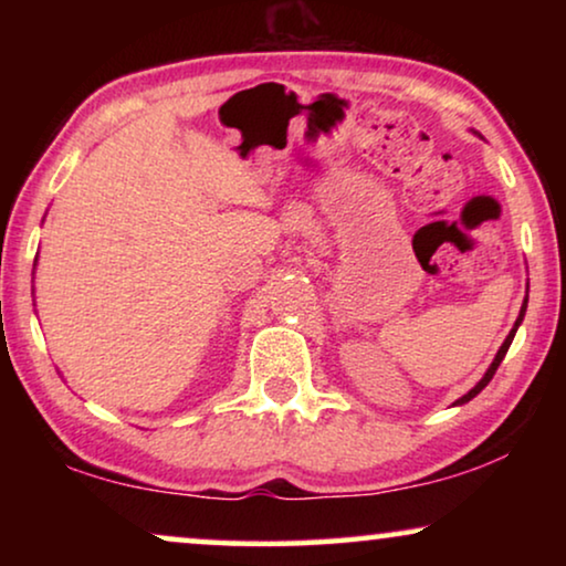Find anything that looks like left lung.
I'll list each match as a JSON object with an SVG mask.
<instances>
[{"instance_id": "8db88e82", "label": "left lung", "mask_w": 566, "mask_h": 566, "mask_svg": "<svg viewBox=\"0 0 566 566\" xmlns=\"http://www.w3.org/2000/svg\"><path fill=\"white\" fill-rule=\"evenodd\" d=\"M525 301H528V298H525ZM523 314H525V304H523V308H521V316H517L515 327H513V329H510V335H507V339H505V343H502V347H500V353H497V355H494V360H492V366H490V370H486V374H484V378H482V381H479V384L474 386V389H471L469 394H463V397H461L459 401H455V405H467V401H469V399H474V397H476V394H479V391H482V389H484V386L492 381V376H494V374H497V368H500V363H502V358H505V353H507V347H510V343H513V337H515V332H517V324H521V322H523Z\"/></svg>"}]
</instances>
